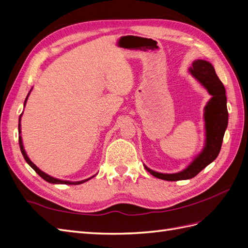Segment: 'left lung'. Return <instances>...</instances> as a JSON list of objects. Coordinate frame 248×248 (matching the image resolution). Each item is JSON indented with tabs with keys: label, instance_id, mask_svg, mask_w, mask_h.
Listing matches in <instances>:
<instances>
[{
	"label": "left lung",
	"instance_id": "1",
	"mask_svg": "<svg viewBox=\"0 0 248 248\" xmlns=\"http://www.w3.org/2000/svg\"><path fill=\"white\" fill-rule=\"evenodd\" d=\"M189 70L192 76L212 95L211 100L208 102L205 108L206 146L188 168L177 174H161L145 167L150 174L167 181L191 179L215 160L220 152L224 131L228 126L229 112L226 89L217 77L214 67L204 60H197L192 63V67H190Z\"/></svg>",
	"mask_w": 248,
	"mask_h": 248
}]
</instances>
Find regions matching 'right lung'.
Listing matches in <instances>:
<instances>
[{
	"mask_svg": "<svg viewBox=\"0 0 248 248\" xmlns=\"http://www.w3.org/2000/svg\"><path fill=\"white\" fill-rule=\"evenodd\" d=\"M29 96V95H28ZM28 96H27V98H26V100H25V103H26V101H27V99H28ZM21 116V115H20ZM19 122H20V118H19ZM18 130H19V133H20V124H18ZM18 141H19V147H20V151H21V154H22V156H24V158L26 159V161L29 163V166L31 167L37 174H38L42 179H44L46 180V181H47V182H49V183H52V184H67V185H78V184H81V183H84V182H86V181H88V180H90L91 178H89V179H86V180H82V181H78V182H69V181H63V180H59V179H56V178H52V177H50V176H48L47 174H46V172H43L42 170H40L38 168H37L35 164L29 159V157H28V155H27V153H26V151H25V149H24V146H22V141H21V137H19L18 138Z\"/></svg>",
	"mask_w": 248,
	"mask_h": 248,
	"instance_id": "right-lung-1",
	"label": "right lung"
}]
</instances>
